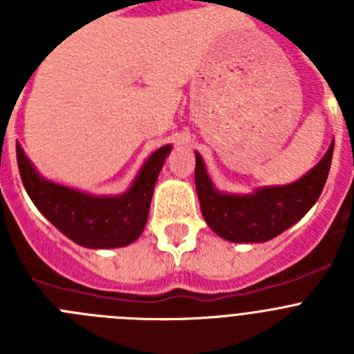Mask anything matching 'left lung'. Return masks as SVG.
<instances>
[{"instance_id":"8db88e82","label":"left lung","mask_w":354,"mask_h":354,"mask_svg":"<svg viewBox=\"0 0 354 354\" xmlns=\"http://www.w3.org/2000/svg\"><path fill=\"white\" fill-rule=\"evenodd\" d=\"M333 143L305 177L287 186L261 187L252 195L216 192L196 152L195 184L200 209L209 227L232 243H264L301 220L323 192L330 171Z\"/></svg>"}]
</instances>
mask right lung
Instances as JSON below:
<instances>
[{
	"label": "right lung",
	"mask_w": 354,
	"mask_h": 354,
	"mask_svg": "<svg viewBox=\"0 0 354 354\" xmlns=\"http://www.w3.org/2000/svg\"><path fill=\"white\" fill-rule=\"evenodd\" d=\"M171 147L165 145L147 159L131 189L120 196H92L42 179L21 145L17 167L24 189L53 225L86 248H118L140 237L149 218L156 180Z\"/></svg>",
	"instance_id": "1"
}]
</instances>
